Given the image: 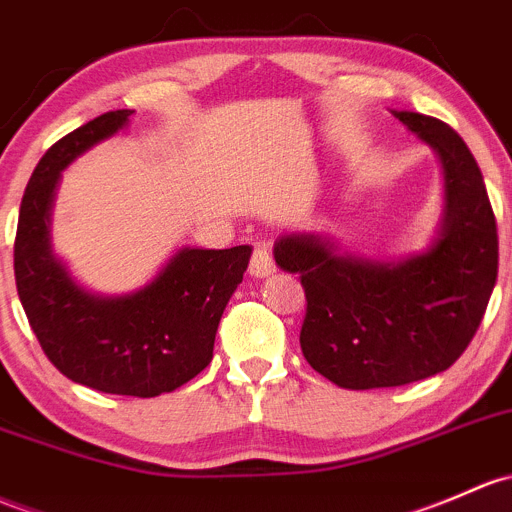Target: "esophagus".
<instances>
[{"mask_svg": "<svg viewBox=\"0 0 512 512\" xmlns=\"http://www.w3.org/2000/svg\"><path fill=\"white\" fill-rule=\"evenodd\" d=\"M274 270H277V265H274L270 245H265V242H257L255 250H252V257H250V274L252 277H270Z\"/></svg>", "mask_w": 512, "mask_h": 512, "instance_id": "esophagus-1", "label": "esophagus"}]
</instances>
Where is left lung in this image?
<instances>
[{
	"label": "left lung",
	"mask_w": 512,
	"mask_h": 512,
	"mask_svg": "<svg viewBox=\"0 0 512 512\" xmlns=\"http://www.w3.org/2000/svg\"><path fill=\"white\" fill-rule=\"evenodd\" d=\"M437 149L444 223L422 255L402 262L341 257L319 235H284L274 260L306 297L301 353L348 390L397 387L451 368L476 336L498 277V228L481 169L446 122L392 112Z\"/></svg>",
	"instance_id": "left-lung-1"
}]
</instances>
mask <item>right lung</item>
I'll return each mask as SVG.
<instances>
[{
    "instance_id": "1",
    "label": "right lung",
    "mask_w": 512,
    "mask_h": 512,
    "mask_svg": "<svg viewBox=\"0 0 512 512\" xmlns=\"http://www.w3.org/2000/svg\"><path fill=\"white\" fill-rule=\"evenodd\" d=\"M129 115L105 112L43 154L21 198L14 277L43 353L68 380L110 395L157 397L211 363L220 316L252 247H184L152 284L115 299L88 294L68 277L48 245L53 188L75 157L125 127Z\"/></svg>"
}]
</instances>
